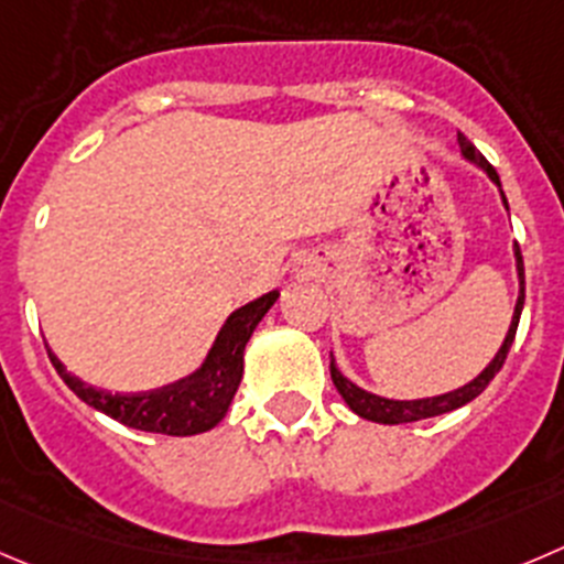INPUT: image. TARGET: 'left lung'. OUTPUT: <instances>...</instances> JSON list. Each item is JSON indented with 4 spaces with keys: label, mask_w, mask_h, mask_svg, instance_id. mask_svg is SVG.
Here are the masks:
<instances>
[{
    "label": "left lung",
    "mask_w": 564,
    "mask_h": 564,
    "mask_svg": "<svg viewBox=\"0 0 564 564\" xmlns=\"http://www.w3.org/2000/svg\"><path fill=\"white\" fill-rule=\"evenodd\" d=\"M457 143H459V149H463V158L470 160V163L479 165V169L485 171V174L490 176L492 182H496L498 191H501V180H498L496 169H492V165L487 163L485 158H481L479 149H476L474 143H470L468 138L463 135V132H457ZM501 202H503V207H507V210H509L507 196H503V191H501ZM514 268H518V285H520V291H518V302H514L512 324H509V332H507V337H503L501 348H498L496 357L490 359V366H487L485 371L479 373V377L470 379V382L463 384V388L452 390V393L432 395V399L395 401V399H384V395L368 393V390L357 388V384H354L351 379L343 377L340 368L335 366V357H332V362H329L332 382H335L337 393L343 395V401H346V404H348V410L357 412V415L366 417V421L390 423V426H393V423H412V421H423V417H434V415H443V412L459 410V406H465V404H468V401H474L479 393H485V388L492 382V377H496V373L501 371L503 359H507L509 346H512V340H514V332H518L520 313H523V299H527V276H523V257H520V246L518 243H514Z\"/></svg>",
    "instance_id": "left-lung-1"
}]
</instances>
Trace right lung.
<instances>
[{"instance_id":"obj_1","label":"right lung","mask_w":564,"mask_h":564,"mask_svg":"<svg viewBox=\"0 0 564 564\" xmlns=\"http://www.w3.org/2000/svg\"><path fill=\"white\" fill-rule=\"evenodd\" d=\"M279 291L265 293L254 302L235 310L224 326L218 329L216 343L207 351L205 362L187 377L176 382L163 384L147 393H110V390L85 384L83 379L72 377L61 359L50 351L52 366L61 373L63 382L79 395L88 406L105 412L112 421L124 426L141 429V432L171 434V437H187V434H202L207 429L218 426L232 404L238 384L243 379V351L251 332L257 329Z\"/></svg>"}]
</instances>
